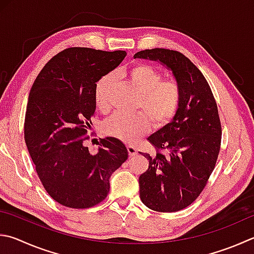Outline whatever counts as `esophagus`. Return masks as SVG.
Masks as SVG:
<instances>
[{"instance_id": "1", "label": "esophagus", "mask_w": 254, "mask_h": 254, "mask_svg": "<svg viewBox=\"0 0 254 254\" xmlns=\"http://www.w3.org/2000/svg\"><path fill=\"white\" fill-rule=\"evenodd\" d=\"M127 147L128 155H130V156H134V155L137 153V151H136V149H135V146H133V145H131V144H128Z\"/></svg>"}]
</instances>
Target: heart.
<instances>
[{"mask_svg":"<svg viewBox=\"0 0 254 254\" xmlns=\"http://www.w3.org/2000/svg\"><path fill=\"white\" fill-rule=\"evenodd\" d=\"M127 79L139 93L135 109L142 112L124 114L117 112L104 122V132L108 135L126 142L139 139L153 127H162L177 113L181 91L173 80H162V74L147 64H135L126 72ZM117 82L115 73L110 72L96 82L94 90L95 104L100 111H107L110 98Z\"/></svg>","mask_w":254,"mask_h":254,"instance_id":"obj_1","label":"heart"}]
</instances>
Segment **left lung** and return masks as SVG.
I'll return each instance as SVG.
<instances>
[{
  "label": "left lung",
  "mask_w": 254,
  "mask_h": 254,
  "mask_svg": "<svg viewBox=\"0 0 254 254\" xmlns=\"http://www.w3.org/2000/svg\"><path fill=\"white\" fill-rule=\"evenodd\" d=\"M134 59L151 60L172 72L181 91L177 113L147 140L158 150L144 153L149 168L139 178L141 201L158 212H177L190 205L213 172L221 145V123L205 77L178 51H140Z\"/></svg>",
  "instance_id": "8db88e82"
}]
</instances>
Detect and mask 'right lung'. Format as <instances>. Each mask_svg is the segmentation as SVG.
Wrapping results in <instances>:
<instances>
[{
	"label": "right lung",
	"mask_w": 254,
	"mask_h": 254,
	"mask_svg": "<svg viewBox=\"0 0 254 254\" xmlns=\"http://www.w3.org/2000/svg\"><path fill=\"white\" fill-rule=\"evenodd\" d=\"M126 57V51L66 49L45 64L32 85L25 143L44 189L64 206L86 209L103 201L110 177L127 159V146L115 137L101 140L94 154L84 145L96 82Z\"/></svg>",
	"instance_id": "obj_1"
}]
</instances>
